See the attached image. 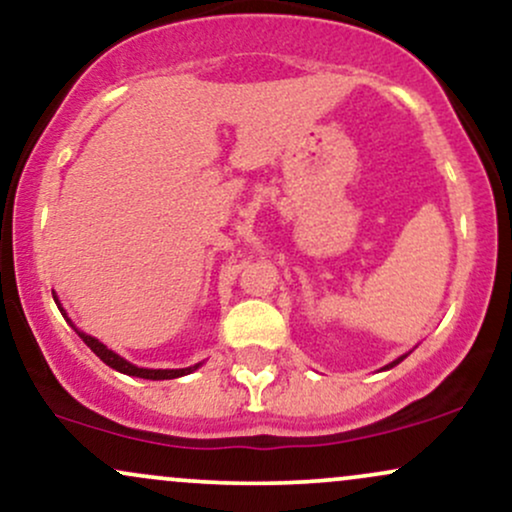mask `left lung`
Masks as SVG:
<instances>
[{"mask_svg": "<svg viewBox=\"0 0 512 512\" xmlns=\"http://www.w3.org/2000/svg\"><path fill=\"white\" fill-rule=\"evenodd\" d=\"M405 357H407V354H402V357H398V359H395V362H390V364L386 366V369H393V366H395V364H400V362H402V359H405Z\"/></svg>", "mask_w": 512, "mask_h": 512, "instance_id": "8db88e82", "label": "left lung"}]
</instances>
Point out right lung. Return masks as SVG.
Instances as JSON below:
<instances>
[{"label":"right lung","mask_w":512,"mask_h":512,"mask_svg":"<svg viewBox=\"0 0 512 512\" xmlns=\"http://www.w3.org/2000/svg\"><path fill=\"white\" fill-rule=\"evenodd\" d=\"M52 297H54V302H57L59 311H62V316L66 318V311L62 309V304H59L57 294L52 292ZM66 321L71 323V318H66ZM71 328L76 330L78 338H81L83 342H86V345L90 347V350H93L95 354H98V357L102 359V362H105L107 366H112V369H114V371H119V374H126V376H138V378H148V381H165V378H179V376L191 374V371H196L198 366H201V364H196V366H186V369H141V366H134L131 362H126V359H124V357H119L117 352L107 350V347L102 345L100 340H95L93 335H88V333H83V330H78V328L74 326V323H71Z\"/></svg>","instance_id":"right-lung-1"}]
</instances>
